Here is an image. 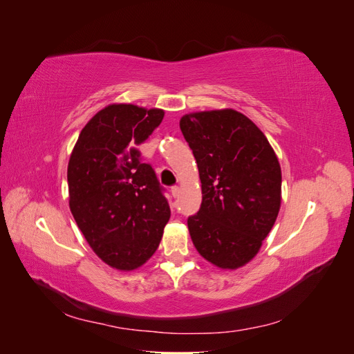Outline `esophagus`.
<instances>
[{
  "label": "esophagus",
  "mask_w": 354,
  "mask_h": 354,
  "mask_svg": "<svg viewBox=\"0 0 354 354\" xmlns=\"http://www.w3.org/2000/svg\"><path fill=\"white\" fill-rule=\"evenodd\" d=\"M171 194H173L174 198H178V195H180V187H178V186H173V187H171Z\"/></svg>",
  "instance_id": "obj_1"
}]
</instances>
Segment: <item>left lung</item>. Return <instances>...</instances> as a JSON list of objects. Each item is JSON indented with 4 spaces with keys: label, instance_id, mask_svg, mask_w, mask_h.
I'll return each mask as SVG.
<instances>
[{
    "label": "left lung",
    "instance_id": "1",
    "mask_svg": "<svg viewBox=\"0 0 354 354\" xmlns=\"http://www.w3.org/2000/svg\"><path fill=\"white\" fill-rule=\"evenodd\" d=\"M180 130L196 159L202 203L187 218L198 252L220 269L250 263L282 201V173L267 137L234 109L187 113Z\"/></svg>",
    "mask_w": 354,
    "mask_h": 354
}]
</instances>
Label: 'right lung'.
<instances>
[{"instance_id": "add662e5", "label": "right lung", "mask_w": 354, "mask_h": 354, "mask_svg": "<svg viewBox=\"0 0 354 354\" xmlns=\"http://www.w3.org/2000/svg\"><path fill=\"white\" fill-rule=\"evenodd\" d=\"M162 109L106 106L85 124L68 165L69 208L95 255L134 270L158 250L171 211L142 145L162 122Z\"/></svg>"}]
</instances>
